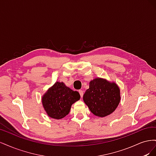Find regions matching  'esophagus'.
Masks as SVG:
<instances>
[{"label": "esophagus", "instance_id": "34e87169", "mask_svg": "<svg viewBox=\"0 0 156 156\" xmlns=\"http://www.w3.org/2000/svg\"><path fill=\"white\" fill-rule=\"evenodd\" d=\"M79 93L80 94V96H81V97L83 98V91L82 90H79Z\"/></svg>", "mask_w": 156, "mask_h": 156}]
</instances>
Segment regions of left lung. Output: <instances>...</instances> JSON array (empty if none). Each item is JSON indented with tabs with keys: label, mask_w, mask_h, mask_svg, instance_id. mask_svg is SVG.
Listing matches in <instances>:
<instances>
[{
	"label": "left lung",
	"mask_w": 156,
	"mask_h": 156,
	"mask_svg": "<svg viewBox=\"0 0 156 156\" xmlns=\"http://www.w3.org/2000/svg\"><path fill=\"white\" fill-rule=\"evenodd\" d=\"M120 88L115 83L96 78L90 82L83 101L94 115L105 117L115 111L120 101Z\"/></svg>",
	"instance_id": "8db88e82"
}]
</instances>
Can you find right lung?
<instances>
[{
    "label": "right lung",
    "mask_w": 156,
    "mask_h": 156,
    "mask_svg": "<svg viewBox=\"0 0 156 156\" xmlns=\"http://www.w3.org/2000/svg\"><path fill=\"white\" fill-rule=\"evenodd\" d=\"M80 97L78 92L72 90L64 83L56 82L42 97V104L49 116L59 120L68 115L72 104Z\"/></svg>",
    "instance_id": "obj_1"
}]
</instances>
